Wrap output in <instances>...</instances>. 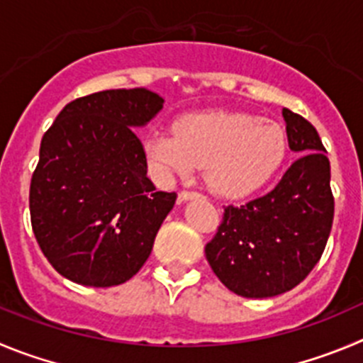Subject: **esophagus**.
Listing matches in <instances>:
<instances>
[{"mask_svg":"<svg viewBox=\"0 0 363 363\" xmlns=\"http://www.w3.org/2000/svg\"><path fill=\"white\" fill-rule=\"evenodd\" d=\"M199 197H202V195L197 191H181L179 193V201L181 202H188V201H193V199H199Z\"/></svg>","mask_w":363,"mask_h":363,"instance_id":"1","label":"esophagus"}]
</instances>
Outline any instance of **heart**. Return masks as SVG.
Instances as JSON below:
<instances>
[{"label": "heart", "instance_id": "b5f03b06", "mask_svg": "<svg viewBox=\"0 0 363 363\" xmlns=\"http://www.w3.org/2000/svg\"><path fill=\"white\" fill-rule=\"evenodd\" d=\"M289 154L286 132L276 121L247 113L188 114L175 134L157 132L145 141V155L162 177L188 179L206 168L215 195L242 199L269 184Z\"/></svg>", "mask_w": 363, "mask_h": 363}]
</instances>
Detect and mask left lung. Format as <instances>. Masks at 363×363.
Wrapping results in <instances>:
<instances>
[{"label": "left lung", "instance_id": "left-lung-1", "mask_svg": "<svg viewBox=\"0 0 363 363\" xmlns=\"http://www.w3.org/2000/svg\"><path fill=\"white\" fill-rule=\"evenodd\" d=\"M290 150L299 159L270 193L228 206L206 245L213 272L236 296L265 299L289 292L311 272L330 238L335 202L330 161L313 125L283 109Z\"/></svg>", "mask_w": 363, "mask_h": 363}]
</instances>
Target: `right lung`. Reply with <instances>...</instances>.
Instances as JSON below:
<instances>
[{"label": "right lung", "instance_id": "1", "mask_svg": "<svg viewBox=\"0 0 363 363\" xmlns=\"http://www.w3.org/2000/svg\"><path fill=\"white\" fill-rule=\"evenodd\" d=\"M162 104L145 87L100 91L67 104L43 135L30 216L40 250L66 279L116 286L150 256L177 195L155 191L135 130Z\"/></svg>", "mask_w": 363, "mask_h": 363}]
</instances>
